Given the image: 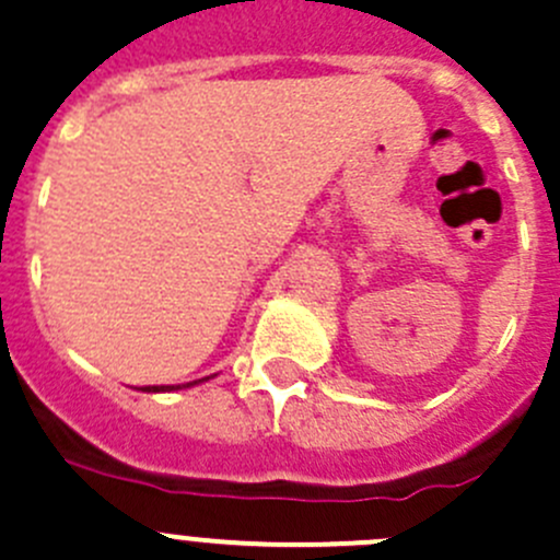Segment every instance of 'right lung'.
<instances>
[{"label": "right lung", "instance_id": "obj_1", "mask_svg": "<svg viewBox=\"0 0 560 560\" xmlns=\"http://www.w3.org/2000/svg\"><path fill=\"white\" fill-rule=\"evenodd\" d=\"M192 384H198V381H192ZM187 384V386H192ZM171 389H182V386H143V392H171Z\"/></svg>", "mask_w": 560, "mask_h": 560}]
</instances>
